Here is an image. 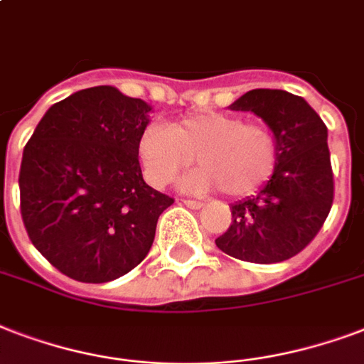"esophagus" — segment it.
<instances>
[{"label": "esophagus", "instance_id": "1", "mask_svg": "<svg viewBox=\"0 0 364 364\" xmlns=\"http://www.w3.org/2000/svg\"><path fill=\"white\" fill-rule=\"evenodd\" d=\"M181 204H185V206L191 208V210H200L202 208V202L198 200H181Z\"/></svg>", "mask_w": 364, "mask_h": 364}]
</instances>
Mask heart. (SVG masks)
I'll return each instance as SVG.
<instances>
[{
	"label": "heart",
	"mask_w": 364,
	"mask_h": 364,
	"mask_svg": "<svg viewBox=\"0 0 364 364\" xmlns=\"http://www.w3.org/2000/svg\"><path fill=\"white\" fill-rule=\"evenodd\" d=\"M277 156V135L267 124L227 112L185 116L170 126L151 124L139 141V158L152 187H168L193 158L200 164L183 179L191 193L219 187L231 196L254 193L273 176Z\"/></svg>",
	"instance_id": "obj_1"
}]
</instances>
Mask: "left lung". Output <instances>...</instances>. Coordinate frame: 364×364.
Wrapping results in <instances>:
<instances>
[{
    "instance_id": "left-lung-1",
    "label": "left lung",
    "mask_w": 364,
    "mask_h": 364,
    "mask_svg": "<svg viewBox=\"0 0 364 364\" xmlns=\"http://www.w3.org/2000/svg\"><path fill=\"white\" fill-rule=\"evenodd\" d=\"M252 110L277 135L271 179L231 206V227L215 244L250 263L290 259L317 237L334 198L328 132L305 99L282 90H252L231 105Z\"/></svg>"
}]
</instances>
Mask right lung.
I'll return each mask as SVG.
<instances>
[{
  "label": "right lung",
  "mask_w": 364,
  "mask_h": 364,
  "mask_svg": "<svg viewBox=\"0 0 364 364\" xmlns=\"http://www.w3.org/2000/svg\"><path fill=\"white\" fill-rule=\"evenodd\" d=\"M151 110L112 85L76 91L47 110L24 146L18 187L28 237L74 281L108 282L137 267L173 204L139 166Z\"/></svg>",
  "instance_id": "add662e5"
}]
</instances>
